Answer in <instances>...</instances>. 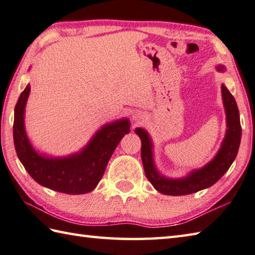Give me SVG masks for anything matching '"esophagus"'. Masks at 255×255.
Segmentation results:
<instances>
[{
    "instance_id": "esophagus-1",
    "label": "esophagus",
    "mask_w": 255,
    "mask_h": 255,
    "mask_svg": "<svg viewBox=\"0 0 255 255\" xmlns=\"http://www.w3.org/2000/svg\"><path fill=\"white\" fill-rule=\"evenodd\" d=\"M143 118H144V116H143V114H141V113L135 112V113L133 114V120L137 121V122H139L141 120H143Z\"/></svg>"
}]
</instances>
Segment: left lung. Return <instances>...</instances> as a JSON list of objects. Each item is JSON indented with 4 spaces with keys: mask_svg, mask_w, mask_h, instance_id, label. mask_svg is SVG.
I'll list each match as a JSON object with an SVG mask.
<instances>
[{
    "mask_svg": "<svg viewBox=\"0 0 255 255\" xmlns=\"http://www.w3.org/2000/svg\"><path fill=\"white\" fill-rule=\"evenodd\" d=\"M218 71L225 70V66L219 65ZM223 106L227 116V132L223 138L219 152L215 158L200 169H195L188 176L179 179L166 178L160 175L154 165L152 141L148 133L143 128H136V133L142 141L141 157L144 166L145 175L154 188L159 193L169 196H184L197 193L212 186L219 180L226 171L230 168L236 159L239 146L241 142V124L240 116L235 98L227 89L225 85L221 86Z\"/></svg>",
    "mask_w": 255,
    "mask_h": 255,
    "instance_id": "obj_1",
    "label": "left lung"
}]
</instances>
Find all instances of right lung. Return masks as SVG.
<instances>
[{
	"instance_id": "1",
	"label": "right lung",
	"mask_w": 255,
	"mask_h": 255,
	"mask_svg": "<svg viewBox=\"0 0 255 255\" xmlns=\"http://www.w3.org/2000/svg\"><path fill=\"white\" fill-rule=\"evenodd\" d=\"M29 91L27 85L14 111L13 137L20 163L35 181L49 189L71 195L89 193L101 180L124 134L129 133V121L122 119L103 126L79 153L67 157L45 156L33 148L25 132L24 113Z\"/></svg>"
}]
</instances>
